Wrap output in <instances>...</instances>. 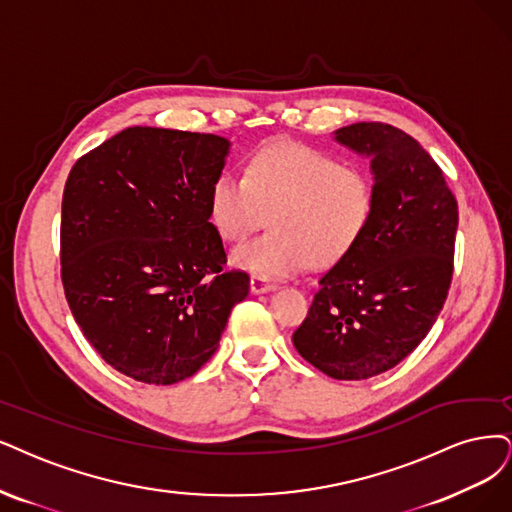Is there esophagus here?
I'll return each mask as SVG.
<instances>
[{"label":"esophagus","mask_w":512,"mask_h":512,"mask_svg":"<svg viewBox=\"0 0 512 512\" xmlns=\"http://www.w3.org/2000/svg\"><path fill=\"white\" fill-rule=\"evenodd\" d=\"M276 285L274 282H270L268 278H263V276H251V291L253 293H268V291H272Z\"/></svg>","instance_id":"esophagus-1"}]
</instances>
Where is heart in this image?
Instances as JSON below:
<instances>
[{"label": "heart", "mask_w": 512, "mask_h": 512, "mask_svg": "<svg viewBox=\"0 0 512 512\" xmlns=\"http://www.w3.org/2000/svg\"><path fill=\"white\" fill-rule=\"evenodd\" d=\"M211 219L219 234L240 242L263 223L274 230L240 244L232 263L263 278L327 268L363 238L375 208L373 177L299 143L261 147L246 175L223 173L211 187Z\"/></svg>", "instance_id": "obj_1"}]
</instances>
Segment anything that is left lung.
<instances>
[{
	"instance_id": "obj_1",
	"label": "left lung",
	"mask_w": 512,
	"mask_h": 512,
	"mask_svg": "<svg viewBox=\"0 0 512 512\" xmlns=\"http://www.w3.org/2000/svg\"><path fill=\"white\" fill-rule=\"evenodd\" d=\"M335 139L371 158L375 208L363 238L320 276L293 344L333 380H367L418 348L443 310L458 202L439 164L401 128L358 122Z\"/></svg>"
}]
</instances>
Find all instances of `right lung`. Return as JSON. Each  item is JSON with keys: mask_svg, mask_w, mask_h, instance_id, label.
Listing matches in <instances>:
<instances>
[{"mask_svg": "<svg viewBox=\"0 0 512 512\" xmlns=\"http://www.w3.org/2000/svg\"><path fill=\"white\" fill-rule=\"evenodd\" d=\"M230 143L132 126L73 164L61 211V280L90 346L143 384L192 377L219 346L251 278L225 270L211 187Z\"/></svg>", "mask_w": 512, "mask_h": 512, "instance_id": "add662e5", "label": "right lung"}]
</instances>
